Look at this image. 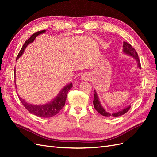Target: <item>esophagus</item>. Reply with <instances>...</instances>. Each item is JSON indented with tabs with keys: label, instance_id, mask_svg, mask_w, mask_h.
<instances>
[{
	"label": "esophagus",
	"instance_id": "1",
	"mask_svg": "<svg viewBox=\"0 0 157 157\" xmlns=\"http://www.w3.org/2000/svg\"><path fill=\"white\" fill-rule=\"evenodd\" d=\"M89 78H90V77L88 76V75L86 74V73L83 74L81 76V80H89Z\"/></svg>",
	"mask_w": 157,
	"mask_h": 157
}]
</instances>
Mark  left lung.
<instances>
[{"instance_id":"8db88e82","label":"left lung","mask_w":157,"mask_h":157,"mask_svg":"<svg viewBox=\"0 0 157 157\" xmlns=\"http://www.w3.org/2000/svg\"><path fill=\"white\" fill-rule=\"evenodd\" d=\"M123 52L126 55L130 56H132V58H134L136 61H137V67H138L140 69L141 68V64H140V61L139 59L138 58V55H137V52L135 50V49L134 48H132V46L128 43L126 42H123ZM93 103H94V108L99 113L101 114V115L104 116V117H120L122 115H124L126 113H127L128 111L130 110V109L131 107L130 105L128 106L125 108H124L121 111H118L115 113H109L107 111H105V109L103 108V107L102 106V105L100 103V101H99V97L97 94V92L96 90H94V101H93Z\"/></svg>"}]
</instances>
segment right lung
<instances>
[{
	"mask_svg": "<svg viewBox=\"0 0 157 157\" xmlns=\"http://www.w3.org/2000/svg\"><path fill=\"white\" fill-rule=\"evenodd\" d=\"M45 32L46 30H42L36 32L34 34H33L29 39L25 41L24 44L22 46L21 50L19 52V54L17 56L16 60L23 54V52H24L25 48L28 44H29L31 42L34 41L38 35L42 34V33H44ZM14 71H14V74H15L16 77V68L14 69ZM15 86L16 88H17L16 82ZM72 87V83H69V84L66 85L65 86H64L61 89L60 92L57 95V96L56 98H54L53 100L51 101L50 102H48V103L43 104V105H34V104H31L26 102L24 99H22L20 96H19V98H20V100L22 103L23 106L25 107V109L30 113L41 118H50L57 115V114L60 111L61 109L64 107L66 98H67V93L69 91V90Z\"/></svg>",
	"mask_w": 157,
	"mask_h": 157,
	"instance_id": "add662e5",
	"label": "right lung"
}]
</instances>
